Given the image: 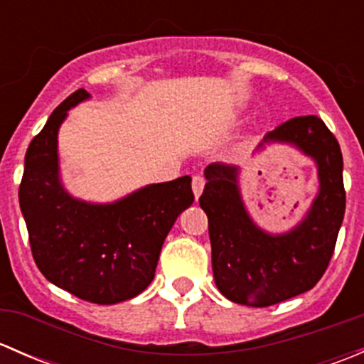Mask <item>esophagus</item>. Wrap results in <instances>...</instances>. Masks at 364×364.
<instances>
[{
    "label": "esophagus",
    "mask_w": 364,
    "mask_h": 364,
    "mask_svg": "<svg viewBox=\"0 0 364 364\" xmlns=\"http://www.w3.org/2000/svg\"><path fill=\"white\" fill-rule=\"evenodd\" d=\"M204 185H205L204 176H200V174L193 176V179H192V190H193V193H196V199H199V196H200V193H203Z\"/></svg>",
    "instance_id": "esophagus-1"
}]
</instances>
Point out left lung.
<instances>
[{"label": "left lung", "instance_id": "obj_1", "mask_svg": "<svg viewBox=\"0 0 364 364\" xmlns=\"http://www.w3.org/2000/svg\"><path fill=\"white\" fill-rule=\"evenodd\" d=\"M264 141L291 142L317 161L321 190L296 229L271 236L252 222L237 188L240 168L234 165H208L199 199L208 215L216 287L227 299L255 308L282 303L317 285L335 252L345 213L341 149L321 117H292Z\"/></svg>", "mask_w": 364, "mask_h": 364}]
</instances>
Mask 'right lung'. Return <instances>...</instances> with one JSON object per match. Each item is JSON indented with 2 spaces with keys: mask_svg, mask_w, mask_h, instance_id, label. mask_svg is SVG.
Instances as JSON below:
<instances>
[{
  "mask_svg": "<svg viewBox=\"0 0 364 364\" xmlns=\"http://www.w3.org/2000/svg\"><path fill=\"white\" fill-rule=\"evenodd\" d=\"M87 97L86 90L70 95L29 142L19 203L43 277L79 299L114 304L141 294L155 278L164 240L193 203L192 178L149 185L107 205L70 197L58 178V128Z\"/></svg>",
  "mask_w": 364,
  "mask_h": 364,
  "instance_id": "obj_1",
  "label": "right lung"
}]
</instances>
